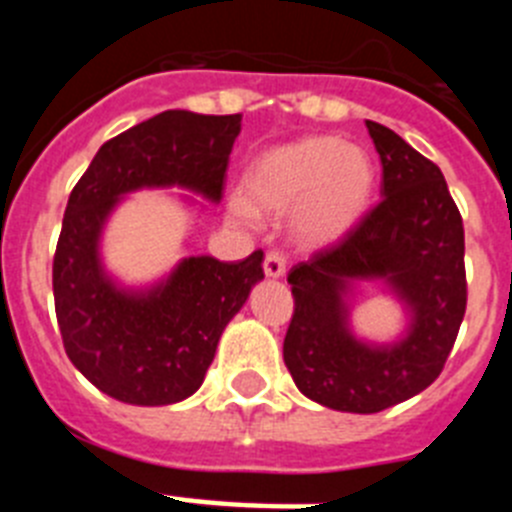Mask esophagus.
<instances>
[{"instance_id":"esophagus-1","label":"esophagus","mask_w":512,"mask_h":512,"mask_svg":"<svg viewBox=\"0 0 512 512\" xmlns=\"http://www.w3.org/2000/svg\"><path fill=\"white\" fill-rule=\"evenodd\" d=\"M284 269H287V259H284L282 251H269L264 259V271L266 277H282Z\"/></svg>"}]
</instances>
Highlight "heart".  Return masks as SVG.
<instances>
[{
  "instance_id": "heart-1",
  "label": "heart",
  "mask_w": 512,
  "mask_h": 512,
  "mask_svg": "<svg viewBox=\"0 0 512 512\" xmlns=\"http://www.w3.org/2000/svg\"><path fill=\"white\" fill-rule=\"evenodd\" d=\"M372 189V156L336 135H307L271 148L248 166L243 179L253 210L284 212L297 204L295 230L307 243L341 238L366 210ZM233 215L248 220L251 210L233 202Z\"/></svg>"
}]
</instances>
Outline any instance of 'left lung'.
<instances>
[{
  "mask_svg": "<svg viewBox=\"0 0 512 512\" xmlns=\"http://www.w3.org/2000/svg\"><path fill=\"white\" fill-rule=\"evenodd\" d=\"M366 128L382 200L287 274L295 312L284 364L302 395L346 413H379L436 382L467 312L464 223L441 169L395 130L374 120ZM356 276H384L414 310L397 347H364L345 330L340 292Z\"/></svg>",
  "mask_w": 512,
  "mask_h": 512,
  "instance_id": "8db88e82",
  "label": "left lung"
}]
</instances>
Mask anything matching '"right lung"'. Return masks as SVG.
I'll use <instances>...</instances> for the list:
<instances>
[{"instance_id":"right-lung-1","label":"right lung","mask_w":512,"mask_h":512,"mask_svg":"<svg viewBox=\"0 0 512 512\" xmlns=\"http://www.w3.org/2000/svg\"><path fill=\"white\" fill-rule=\"evenodd\" d=\"M238 133L241 115L166 110L107 140L71 189L53 300L71 364L104 395L171 405L200 390L225 325L264 279V251L243 261L192 256L148 295H125L97 259L99 230L120 194L179 184L220 200Z\"/></svg>"}]
</instances>
